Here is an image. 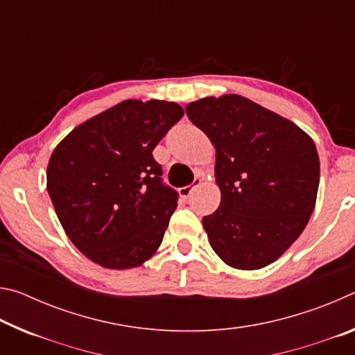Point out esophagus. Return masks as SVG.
<instances>
[{"label":"esophagus","instance_id":"34e87169","mask_svg":"<svg viewBox=\"0 0 355 355\" xmlns=\"http://www.w3.org/2000/svg\"><path fill=\"white\" fill-rule=\"evenodd\" d=\"M200 184H202V178L197 177V178L194 180V183L189 184V186H183V188L178 189L180 197H183V199H188V197H191L192 192H194L197 188H199Z\"/></svg>","mask_w":355,"mask_h":355}]
</instances>
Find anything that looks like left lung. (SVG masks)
<instances>
[{"label": "left lung", "mask_w": 355, "mask_h": 355, "mask_svg": "<svg viewBox=\"0 0 355 355\" xmlns=\"http://www.w3.org/2000/svg\"><path fill=\"white\" fill-rule=\"evenodd\" d=\"M186 114L216 148L220 205L202 219L213 250L243 271L274 263L315 209L320 158L313 139L236 94L192 101Z\"/></svg>", "instance_id": "8db88e82"}]
</instances>
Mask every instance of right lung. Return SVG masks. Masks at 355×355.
<instances>
[{
  "label": "right lung",
  "mask_w": 355,
  "mask_h": 355,
  "mask_svg": "<svg viewBox=\"0 0 355 355\" xmlns=\"http://www.w3.org/2000/svg\"><path fill=\"white\" fill-rule=\"evenodd\" d=\"M182 116L173 101L125 100L53 150L46 191L65 235L91 261L131 269L158 250L178 194L161 183L152 152Z\"/></svg>",
  "instance_id": "add662e5"
}]
</instances>
